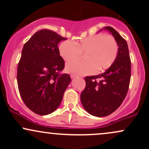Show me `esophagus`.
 Instances as JSON below:
<instances>
[{"label": "esophagus", "instance_id": "34e87169", "mask_svg": "<svg viewBox=\"0 0 149 149\" xmlns=\"http://www.w3.org/2000/svg\"><path fill=\"white\" fill-rule=\"evenodd\" d=\"M76 76H75V75H73V74H71V78H72V79H73V78H76Z\"/></svg>", "mask_w": 149, "mask_h": 149}]
</instances>
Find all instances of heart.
I'll use <instances>...</instances> for the list:
<instances>
[{"mask_svg":"<svg viewBox=\"0 0 149 149\" xmlns=\"http://www.w3.org/2000/svg\"><path fill=\"white\" fill-rule=\"evenodd\" d=\"M118 46L113 37L99 33L73 43L65 40L60 44L59 52L66 61H72L80 58L81 53L85 55V61H76L66 64L68 73L76 76L92 74L95 71H102L110 67L115 61Z\"/></svg>","mask_w":149,"mask_h":149,"instance_id":"obj_1","label":"heart"}]
</instances>
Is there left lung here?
<instances>
[{"label": "left lung", "mask_w": 149, "mask_h": 149, "mask_svg": "<svg viewBox=\"0 0 149 149\" xmlns=\"http://www.w3.org/2000/svg\"><path fill=\"white\" fill-rule=\"evenodd\" d=\"M102 29L109 31L116 39L118 46L117 57L104 73L85 77L86 85L80 95L85 111L97 117L110 115L121 105L127 93L131 77V61L126 40L112 27Z\"/></svg>", "instance_id": "obj_1"}]
</instances>
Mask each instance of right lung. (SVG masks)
I'll use <instances>...</instances> for the list:
<instances>
[{
    "label": "right lung",
    "mask_w": 149,
    "mask_h": 149,
    "mask_svg": "<svg viewBox=\"0 0 149 149\" xmlns=\"http://www.w3.org/2000/svg\"><path fill=\"white\" fill-rule=\"evenodd\" d=\"M64 40L52 31L42 29L22 49L17 75L19 91L26 106L38 115H47L59 107L71 81L69 74L60 73L64 61L57 45Z\"/></svg>",
    "instance_id": "1"
}]
</instances>
